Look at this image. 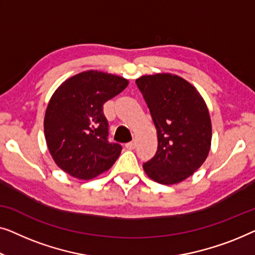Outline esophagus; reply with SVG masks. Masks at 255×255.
Masks as SVG:
<instances>
[{
	"label": "esophagus",
	"instance_id": "1",
	"mask_svg": "<svg viewBox=\"0 0 255 255\" xmlns=\"http://www.w3.org/2000/svg\"><path fill=\"white\" fill-rule=\"evenodd\" d=\"M135 145H136L135 142H128V143H126V148H127L128 150L135 149Z\"/></svg>",
	"mask_w": 255,
	"mask_h": 255
}]
</instances>
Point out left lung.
<instances>
[{
  "label": "left lung",
  "instance_id": "left-lung-1",
  "mask_svg": "<svg viewBox=\"0 0 255 255\" xmlns=\"http://www.w3.org/2000/svg\"><path fill=\"white\" fill-rule=\"evenodd\" d=\"M136 85L158 137L155 156L143 164L145 173L163 185L185 180L209 153L211 123L206 103L192 84L177 75L142 76Z\"/></svg>",
  "mask_w": 255,
  "mask_h": 255
}]
</instances>
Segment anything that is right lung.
Returning a JSON list of instances; mask_svg holds the SVG:
<instances>
[{"label":"right lung","mask_w":255,"mask_h":255,"mask_svg":"<svg viewBox=\"0 0 255 255\" xmlns=\"http://www.w3.org/2000/svg\"><path fill=\"white\" fill-rule=\"evenodd\" d=\"M127 85L126 78L90 70L70 77L52 96L45 137L53 159L68 174L89 180L116 163L123 146L109 141L104 104Z\"/></svg>","instance_id":"obj_1"}]
</instances>
